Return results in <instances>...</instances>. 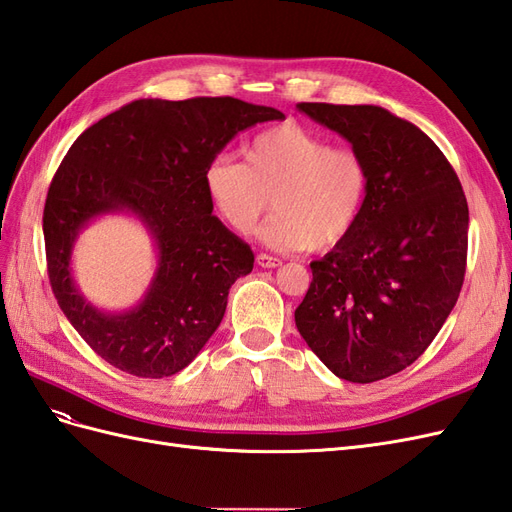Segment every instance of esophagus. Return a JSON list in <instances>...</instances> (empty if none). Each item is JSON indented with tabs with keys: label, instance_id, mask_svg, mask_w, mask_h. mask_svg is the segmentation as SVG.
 <instances>
[{
	"label": "esophagus",
	"instance_id": "34e87169",
	"mask_svg": "<svg viewBox=\"0 0 512 512\" xmlns=\"http://www.w3.org/2000/svg\"><path fill=\"white\" fill-rule=\"evenodd\" d=\"M256 262H258V267H262V269H275V267L282 265V260L271 256V254H258Z\"/></svg>",
	"mask_w": 512,
	"mask_h": 512
}]
</instances>
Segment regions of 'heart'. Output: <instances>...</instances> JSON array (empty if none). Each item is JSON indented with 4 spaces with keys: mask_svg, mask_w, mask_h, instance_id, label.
Returning a JSON list of instances; mask_svg holds the SVG:
<instances>
[{
    "mask_svg": "<svg viewBox=\"0 0 512 512\" xmlns=\"http://www.w3.org/2000/svg\"><path fill=\"white\" fill-rule=\"evenodd\" d=\"M245 162L218 153L203 170V188L215 215L247 235L260 228L271 250H329L359 226L369 203L371 168L359 149L333 147L327 136L297 123L258 132L243 147Z\"/></svg>",
    "mask_w": 512,
    "mask_h": 512,
    "instance_id": "obj_1",
    "label": "heart"
}]
</instances>
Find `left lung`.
<instances>
[{
	"instance_id": "1",
	"label": "left lung",
	"mask_w": 512,
	"mask_h": 512,
	"mask_svg": "<svg viewBox=\"0 0 512 512\" xmlns=\"http://www.w3.org/2000/svg\"><path fill=\"white\" fill-rule=\"evenodd\" d=\"M371 168L363 218L314 260L294 312L337 378L376 382L412 365L453 312L466 275L468 203L453 166L414 123L374 104L301 102Z\"/></svg>"
}]
</instances>
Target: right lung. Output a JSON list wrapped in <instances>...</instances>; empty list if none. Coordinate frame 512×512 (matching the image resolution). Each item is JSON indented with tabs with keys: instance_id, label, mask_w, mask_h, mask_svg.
<instances>
[{
	"instance_id": "right-lung-1",
	"label": "right lung",
	"mask_w": 512,
	"mask_h": 512,
	"mask_svg": "<svg viewBox=\"0 0 512 512\" xmlns=\"http://www.w3.org/2000/svg\"><path fill=\"white\" fill-rule=\"evenodd\" d=\"M273 119L284 115L228 96L134 100L68 149L46 194V267L61 312L106 363L138 378L173 376L220 327L254 254L211 213L203 170L239 132ZM108 212L136 214L159 252L142 303L115 315L82 297L69 267L78 232Z\"/></svg>"
}]
</instances>
